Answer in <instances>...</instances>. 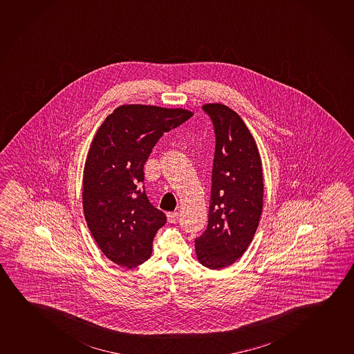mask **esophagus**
Segmentation results:
<instances>
[{
    "mask_svg": "<svg viewBox=\"0 0 354 354\" xmlns=\"http://www.w3.org/2000/svg\"><path fill=\"white\" fill-rule=\"evenodd\" d=\"M167 216H168V221L169 223H176V221H178V213H168L167 214Z\"/></svg>",
    "mask_w": 354,
    "mask_h": 354,
    "instance_id": "obj_1",
    "label": "esophagus"
}]
</instances>
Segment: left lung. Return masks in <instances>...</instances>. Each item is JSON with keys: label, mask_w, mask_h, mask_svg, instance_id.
Returning <instances> with one entry per match:
<instances>
[{"label": "left lung", "mask_w": 354, "mask_h": 354, "mask_svg": "<svg viewBox=\"0 0 354 354\" xmlns=\"http://www.w3.org/2000/svg\"><path fill=\"white\" fill-rule=\"evenodd\" d=\"M214 127L208 225L195 240L202 266L221 270L250 246L263 209V173L256 141L241 117L221 103L202 106Z\"/></svg>", "instance_id": "obj_1"}]
</instances>
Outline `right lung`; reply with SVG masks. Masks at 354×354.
Returning a JSON list of instances; mask_svg holds the SVG:
<instances>
[{"instance_id":"right-lung-1","label":"right lung","mask_w":354,"mask_h":354,"mask_svg":"<svg viewBox=\"0 0 354 354\" xmlns=\"http://www.w3.org/2000/svg\"><path fill=\"white\" fill-rule=\"evenodd\" d=\"M192 115L181 108L124 104L93 138L84 168V214L103 254L120 267H138L151 257L167 216L146 196L144 165L164 133Z\"/></svg>"}]
</instances>
